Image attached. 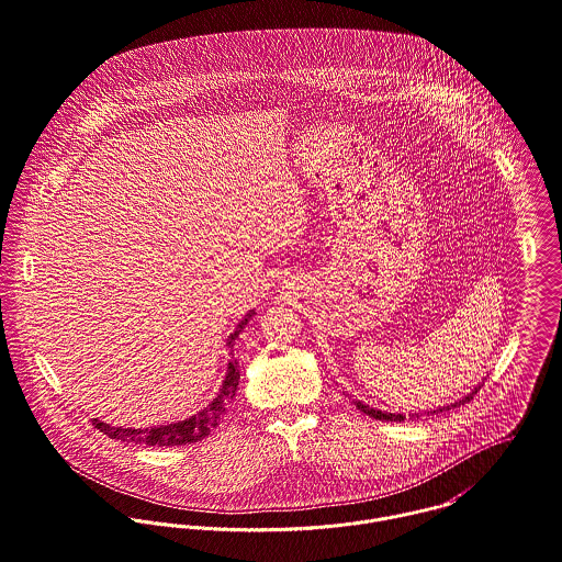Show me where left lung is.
Returning <instances> with one entry per match:
<instances>
[{"label":"left lung","instance_id":"left-lung-1","mask_svg":"<svg viewBox=\"0 0 562 562\" xmlns=\"http://www.w3.org/2000/svg\"><path fill=\"white\" fill-rule=\"evenodd\" d=\"M480 390V385L473 390V392H469L467 396H462L460 401H456V403H451V405H442V407H436V409H429L427 414H440V412H447V409H451V407H460V405H464V403H469L471 398H473V394ZM356 403V407L360 409V412H364V414H369L371 418H376V420H392V423H401L403 418H405V414H401V412H383V409H376V407H371V405H367V403H362V401H353ZM423 416V414H420ZM412 418H418V414H412Z\"/></svg>","mask_w":562,"mask_h":562}]
</instances>
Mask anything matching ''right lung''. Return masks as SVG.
I'll use <instances>...</instances> for the list:
<instances>
[{"instance_id": "right-lung-1", "label": "right lung", "mask_w": 562, "mask_h": 562, "mask_svg": "<svg viewBox=\"0 0 562 562\" xmlns=\"http://www.w3.org/2000/svg\"><path fill=\"white\" fill-rule=\"evenodd\" d=\"M255 310H250L237 325L235 331L228 336L226 347L233 349L235 340L239 338V334L244 331V327L248 325V321L252 318ZM233 356V353H231ZM237 385H239V369H237V360H231L226 364V374L224 381L220 385V392L215 394V398L202 407L198 414L189 416L186 420H177V423H168V425H155V427H113L100 418H93V425L106 434L113 440H122V442H135V445H150V447H177V445H189V442H198L202 438H206L217 425L220 418L226 414L228 405L233 403L235 394H237Z\"/></svg>"}]
</instances>
